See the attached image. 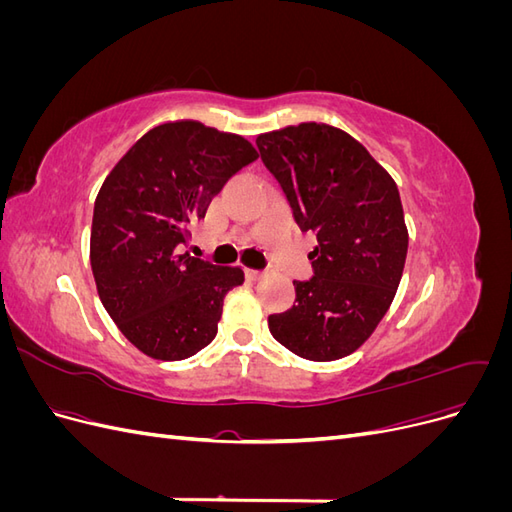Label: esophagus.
I'll return each mask as SVG.
<instances>
[{
  "mask_svg": "<svg viewBox=\"0 0 512 512\" xmlns=\"http://www.w3.org/2000/svg\"><path fill=\"white\" fill-rule=\"evenodd\" d=\"M245 275L247 277H250V280H260V277H265V273H262V271H258V269H245Z\"/></svg>",
  "mask_w": 512,
  "mask_h": 512,
  "instance_id": "1",
  "label": "esophagus"
}]
</instances>
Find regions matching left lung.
I'll use <instances>...</instances> for the list:
<instances>
[{"label": "left lung", "mask_w": 512, "mask_h": 512, "mask_svg": "<svg viewBox=\"0 0 512 512\" xmlns=\"http://www.w3.org/2000/svg\"><path fill=\"white\" fill-rule=\"evenodd\" d=\"M303 230L314 277L294 282L297 303L269 316L271 335L307 361L361 348L389 312L404 273L408 228L397 183L354 138L327 123H299L256 138Z\"/></svg>", "instance_id": "left-lung-1"}]
</instances>
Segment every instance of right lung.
Returning a JSON list of instances; mask_svg holds the SVG:
<instances>
[{
	"label": "right lung",
	"mask_w": 512,
	"mask_h": 512,
	"mask_svg": "<svg viewBox=\"0 0 512 512\" xmlns=\"http://www.w3.org/2000/svg\"><path fill=\"white\" fill-rule=\"evenodd\" d=\"M258 158L239 134L162 123L130 147L96 196L89 260L100 301L143 354L183 361L213 342L241 267L181 254L224 183Z\"/></svg>",
	"instance_id": "obj_1"
}]
</instances>
